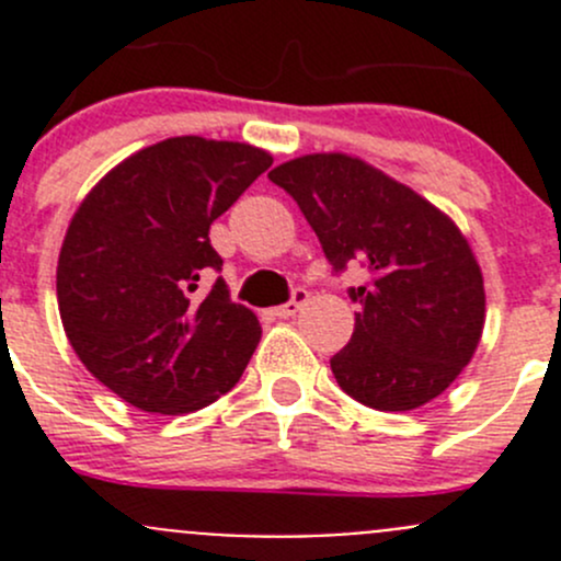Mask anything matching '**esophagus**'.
Returning a JSON list of instances; mask_svg holds the SVG:
<instances>
[{"instance_id": "1", "label": "esophagus", "mask_w": 561, "mask_h": 561, "mask_svg": "<svg viewBox=\"0 0 561 561\" xmlns=\"http://www.w3.org/2000/svg\"><path fill=\"white\" fill-rule=\"evenodd\" d=\"M307 301H309V293L304 290V287H296V290H293L290 301L282 304V307L274 309V317H279V320H285V317H293Z\"/></svg>"}]
</instances>
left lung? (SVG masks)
Masks as SVG:
<instances>
[{
	"instance_id": "obj_1",
	"label": "left lung",
	"mask_w": 561,
	"mask_h": 561,
	"mask_svg": "<svg viewBox=\"0 0 561 561\" xmlns=\"http://www.w3.org/2000/svg\"><path fill=\"white\" fill-rule=\"evenodd\" d=\"M336 274L360 263L347 347L331 358L339 388L382 412L437 399L478 350L483 274L454 219L358 157L307 154L274 168Z\"/></svg>"
}]
</instances>
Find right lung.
<instances>
[{"mask_svg":"<svg viewBox=\"0 0 561 561\" xmlns=\"http://www.w3.org/2000/svg\"><path fill=\"white\" fill-rule=\"evenodd\" d=\"M271 154L197 135L118 162L83 197L56 265L61 325L81 364L144 412H195L228 393L260 342L254 312L230 301L208 228Z\"/></svg>","mask_w":561,"mask_h":561,"instance_id":"add662e5","label":"right lung"}]
</instances>
